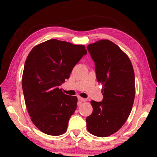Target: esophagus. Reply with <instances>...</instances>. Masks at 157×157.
Masks as SVG:
<instances>
[{
	"label": "esophagus",
	"instance_id": "34e87169",
	"mask_svg": "<svg viewBox=\"0 0 157 157\" xmlns=\"http://www.w3.org/2000/svg\"><path fill=\"white\" fill-rule=\"evenodd\" d=\"M78 100L81 101V102H85L86 100L85 99V98H81V97H78Z\"/></svg>",
	"mask_w": 157,
	"mask_h": 157
}]
</instances>
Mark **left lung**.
Listing matches in <instances>:
<instances>
[{
	"instance_id": "left-lung-1",
	"label": "left lung",
	"mask_w": 157,
	"mask_h": 157,
	"mask_svg": "<svg viewBox=\"0 0 157 157\" xmlns=\"http://www.w3.org/2000/svg\"><path fill=\"white\" fill-rule=\"evenodd\" d=\"M86 48L103 87L102 102H91L93 112L86 119V128L94 136L106 137L120 129L131 112L135 97L134 69L125 53L111 41H98Z\"/></svg>"
}]
</instances>
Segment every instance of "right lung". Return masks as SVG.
<instances>
[{
    "label": "right lung",
    "instance_id": "obj_1",
    "mask_svg": "<svg viewBox=\"0 0 157 157\" xmlns=\"http://www.w3.org/2000/svg\"><path fill=\"white\" fill-rule=\"evenodd\" d=\"M87 51L82 45L50 39L34 47L26 59L22 88L29 115L40 131L59 136L67 130L78 98L59 86Z\"/></svg>",
    "mask_w": 157,
    "mask_h": 157
}]
</instances>
